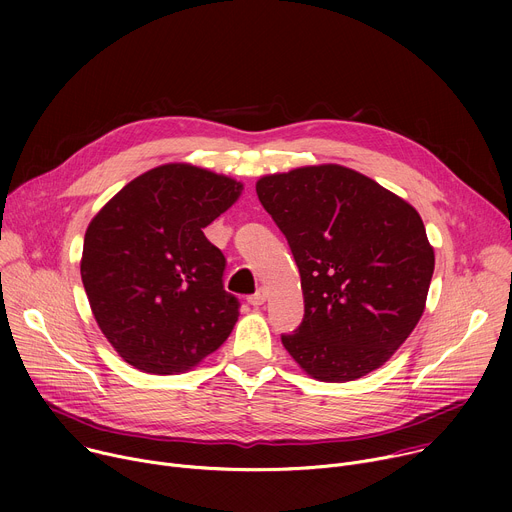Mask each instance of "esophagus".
Here are the masks:
<instances>
[{"instance_id": "esophagus-1", "label": "esophagus", "mask_w": 512, "mask_h": 512, "mask_svg": "<svg viewBox=\"0 0 512 512\" xmlns=\"http://www.w3.org/2000/svg\"><path fill=\"white\" fill-rule=\"evenodd\" d=\"M265 298H267V294H265V289L263 287H259L253 296H249L247 298V302L251 304V306H255V308H259V306H263V302H265Z\"/></svg>"}]
</instances>
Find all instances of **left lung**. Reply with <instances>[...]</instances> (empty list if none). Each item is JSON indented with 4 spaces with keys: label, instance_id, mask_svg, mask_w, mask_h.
Instances as JSON below:
<instances>
[{
    "label": "left lung",
    "instance_id": "obj_1",
    "mask_svg": "<svg viewBox=\"0 0 512 512\" xmlns=\"http://www.w3.org/2000/svg\"><path fill=\"white\" fill-rule=\"evenodd\" d=\"M257 196L294 253L304 320L281 342L324 383L377 371L417 326L433 275L419 212L338 164L257 180Z\"/></svg>",
    "mask_w": 512,
    "mask_h": 512
}]
</instances>
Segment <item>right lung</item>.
Listing matches in <instances>:
<instances>
[{
    "label": "right lung",
    "mask_w": 512,
    "mask_h": 512,
    "mask_svg": "<svg viewBox=\"0 0 512 512\" xmlns=\"http://www.w3.org/2000/svg\"><path fill=\"white\" fill-rule=\"evenodd\" d=\"M243 184L166 164L123 186L85 233L81 277L93 316L131 367L178 375L212 354L239 320L225 255L204 237Z\"/></svg>",
    "instance_id": "add662e5"
}]
</instances>
